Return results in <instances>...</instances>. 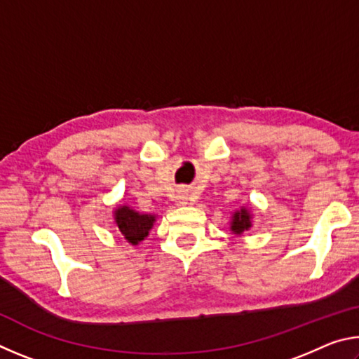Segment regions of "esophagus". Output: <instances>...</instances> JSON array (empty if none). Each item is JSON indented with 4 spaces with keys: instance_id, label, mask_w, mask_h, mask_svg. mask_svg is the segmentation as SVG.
I'll return each instance as SVG.
<instances>
[{
    "instance_id": "1",
    "label": "esophagus",
    "mask_w": 359,
    "mask_h": 359,
    "mask_svg": "<svg viewBox=\"0 0 359 359\" xmlns=\"http://www.w3.org/2000/svg\"><path fill=\"white\" fill-rule=\"evenodd\" d=\"M188 199H190V194H188V190L185 188H179L177 193H175V204L177 205H187Z\"/></svg>"
}]
</instances>
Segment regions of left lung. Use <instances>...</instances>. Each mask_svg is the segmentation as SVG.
Segmentation results:
<instances>
[{
    "instance_id": "left-lung-1",
    "label": "left lung",
    "mask_w": 359,
    "mask_h": 359,
    "mask_svg": "<svg viewBox=\"0 0 359 359\" xmlns=\"http://www.w3.org/2000/svg\"><path fill=\"white\" fill-rule=\"evenodd\" d=\"M253 209L250 205H242L241 209L234 210L229 218V231L234 236H242L245 231L253 226Z\"/></svg>"
}]
</instances>
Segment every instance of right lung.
Segmentation results:
<instances>
[{
    "instance_id": "1",
    "label": "right lung",
    "mask_w": 359,
    "mask_h": 359,
    "mask_svg": "<svg viewBox=\"0 0 359 359\" xmlns=\"http://www.w3.org/2000/svg\"><path fill=\"white\" fill-rule=\"evenodd\" d=\"M114 226L123 236L126 242L131 245H139L147 238L150 229L154 228L158 215L155 214H142L133 209L128 204H121L112 210Z\"/></svg>"
}]
</instances>
